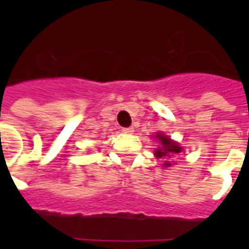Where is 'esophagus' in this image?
Wrapping results in <instances>:
<instances>
[{
	"instance_id": "1",
	"label": "esophagus",
	"mask_w": 249,
	"mask_h": 249,
	"mask_svg": "<svg viewBox=\"0 0 249 249\" xmlns=\"http://www.w3.org/2000/svg\"><path fill=\"white\" fill-rule=\"evenodd\" d=\"M133 127H124V128H122V132L123 133H133Z\"/></svg>"
}]
</instances>
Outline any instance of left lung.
I'll list each match as a JSON object with an SVG mask.
<instances>
[{
	"label": "left lung",
	"mask_w": 249,
	"mask_h": 249,
	"mask_svg": "<svg viewBox=\"0 0 249 249\" xmlns=\"http://www.w3.org/2000/svg\"><path fill=\"white\" fill-rule=\"evenodd\" d=\"M156 140H158L160 142V146L155 151V156L157 158H160V160H164L163 166L164 167H171L172 163H171V160H172L175 156H177L178 153L182 152V147L172 141L168 136H164L163 133L160 132H157L155 136Z\"/></svg>",
	"instance_id": "left-lung-1"
}]
</instances>
